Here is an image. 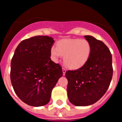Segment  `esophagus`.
Segmentation results:
<instances>
[{"mask_svg":"<svg viewBox=\"0 0 122 122\" xmlns=\"http://www.w3.org/2000/svg\"><path fill=\"white\" fill-rule=\"evenodd\" d=\"M62 71H63V75H65V73H66V70H65V68H62Z\"/></svg>","mask_w":122,"mask_h":122,"instance_id":"esophagus-1","label":"esophagus"}]
</instances>
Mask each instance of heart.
Returning a JSON list of instances; mask_svg holds the SVG:
<instances>
[{
	"label": "heart",
	"instance_id": "obj_1",
	"mask_svg": "<svg viewBox=\"0 0 122 122\" xmlns=\"http://www.w3.org/2000/svg\"><path fill=\"white\" fill-rule=\"evenodd\" d=\"M91 45L85 39H63L59 41L57 47L52 46L51 54L55 61L64 56L63 62L70 68L76 69L85 64L91 53Z\"/></svg>",
	"mask_w": 122,
	"mask_h": 122
}]
</instances>
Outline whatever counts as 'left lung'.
Segmentation results:
<instances>
[{"mask_svg":"<svg viewBox=\"0 0 122 122\" xmlns=\"http://www.w3.org/2000/svg\"><path fill=\"white\" fill-rule=\"evenodd\" d=\"M91 53L85 64L75 70H68L67 93L73 104L84 106L94 104L106 92L113 74L112 54L107 46L94 37L86 35Z\"/></svg>","mask_w":122,"mask_h":122,"instance_id":"left-lung-1","label":"left lung"}]
</instances>
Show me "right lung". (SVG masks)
I'll list each match as a JSON object with an SVG mask.
<instances>
[{
  "label": "right lung",
  "instance_id": "add662e5",
  "mask_svg": "<svg viewBox=\"0 0 122 122\" xmlns=\"http://www.w3.org/2000/svg\"><path fill=\"white\" fill-rule=\"evenodd\" d=\"M52 37L35 36L22 40L11 62L10 79L15 93L28 105L49 103L52 89L63 75L62 68L51 59Z\"/></svg>",
  "mask_w": 122,
  "mask_h": 122
}]
</instances>
